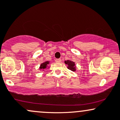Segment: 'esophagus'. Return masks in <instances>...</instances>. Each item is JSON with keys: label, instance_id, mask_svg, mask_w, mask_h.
<instances>
[{"label": "esophagus", "instance_id": "34e87169", "mask_svg": "<svg viewBox=\"0 0 120 120\" xmlns=\"http://www.w3.org/2000/svg\"><path fill=\"white\" fill-rule=\"evenodd\" d=\"M55 61L56 62H60L61 61V59H56Z\"/></svg>", "mask_w": 120, "mask_h": 120}]
</instances>
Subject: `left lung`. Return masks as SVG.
I'll return each mask as SVG.
<instances>
[{"mask_svg": "<svg viewBox=\"0 0 120 120\" xmlns=\"http://www.w3.org/2000/svg\"><path fill=\"white\" fill-rule=\"evenodd\" d=\"M65 63L68 65V69L69 70L73 71H75L76 70V66L75 63L71 60H65Z\"/></svg>", "mask_w": 120, "mask_h": 120, "instance_id": "obj_1", "label": "left lung"}]
</instances>
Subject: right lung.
<instances>
[{"label":"right lung","instance_id":"add662e5","mask_svg":"<svg viewBox=\"0 0 120 120\" xmlns=\"http://www.w3.org/2000/svg\"><path fill=\"white\" fill-rule=\"evenodd\" d=\"M49 64V61H45V62L42 63L41 64V66L39 67V69L41 70H44L45 69L47 68V67L48 66V65Z\"/></svg>","mask_w":120,"mask_h":120}]
</instances>
